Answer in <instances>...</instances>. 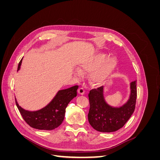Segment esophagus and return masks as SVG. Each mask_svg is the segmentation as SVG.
Wrapping results in <instances>:
<instances>
[{"label": "esophagus", "instance_id": "34e87169", "mask_svg": "<svg viewBox=\"0 0 160 160\" xmlns=\"http://www.w3.org/2000/svg\"><path fill=\"white\" fill-rule=\"evenodd\" d=\"M78 93L80 95H84L85 94V89L83 88H80L78 89Z\"/></svg>", "mask_w": 160, "mask_h": 160}]
</instances>
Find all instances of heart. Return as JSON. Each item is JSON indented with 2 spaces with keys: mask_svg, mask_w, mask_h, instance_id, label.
Instances as JSON below:
<instances>
[{
  "mask_svg": "<svg viewBox=\"0 0 160 160\" xmlns=\"http://www.w3.org/2000/svg\"><path fill=\"white\" fill-rule=\"evenodd\" d=\"M116 65L114 58L107 59V56L100 54L93 58L84 60L79 65V70L75 71L77 75L80 76L81 72H89V80L93 85H101L107 80Z\"/></svg>",
  "mask_w": 160,
  "mask_h": 160,
  "instance_id": "1",
  "label": "heart"
}]
</instances>
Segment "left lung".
<instances>
[{"label":"left lung","mask_w":160,"mask_h":160,"mask_svg":"<svg viewBox=\"0 0 160 160\" xmlns=\"http://www.w3.org/2000/svg\"><path fill=\"white\" fill-rule=\"evenodd\" d=\"M131 95L128 102L121 108H113L105 102L103 87L93 89L88 95L90 108L88 120L95 130L113 132L123 127L134 112L137 99L136 81L131 83Z\"/></svg>","instance_id":"8db88e82"}]
</instances>
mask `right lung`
I'll return each instance as SVG.
<instances>
[{
  "label": "right lung",
  "mask_w": 160,
  "mask_h": 160,
  "mask_svg": "<svg viewBox=\"0 0 160 160\" xmlns=\"http://www.w3.org/2000/svg\"><path fill=\"white\" fill-rule=\"evenodd\" d=\"M22 59L19 62L17 71L21 68ZM78 88V85H75L59 91L46 107L37 111L23 109L18 105L15 99L16 105L24 120L31 128L41 130H52L62 123L65 118V109L70 101L77 96Z\"/></svg>",
  "instance_id": "right-lung-1"
}]
</instances>
